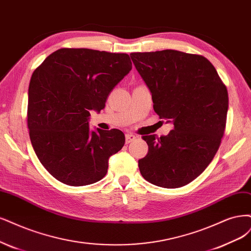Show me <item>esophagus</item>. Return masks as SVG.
Returning a JSON list of instances; mask_svg holds the SVG:
<instances>
[{
	"label": "esophagus",
	"mask_w": 251,
	"mask_h": 251,
	"mask_svg": "<svg viewBox=\"0 0 251 251\" xmlns=\"http://www.w3.org/2000/svg\"><path fill=\"white\" fill-rule=\"evenodd\" d=\"M136 139V136L133 134H126V143L128 144Z\"/></svg>",
	"instance_id": "esophagus-1"
}]
</instances>
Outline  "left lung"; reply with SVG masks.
<instances>
[{
  "mask_svg": "<svg viewBox=\"0 0 251 251\" xmlns=\"http://www.w3.org/2000/svg\"><path fill=\"white\" fill-rule=\"evenodd\" d=\"M151 93L167 136H143L149 152L138 161L142 176L163 188L191 183L209 166L224 134L228 94L213 64L175 50L129 54Z\"/></svg>",
  "mask_w": 251,
  "mask_h": 251,
  "instance_id": "8db88e82",
  "label": "left lung"
}]
</instances>
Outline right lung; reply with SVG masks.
<instances>
[{
  "mask_svg": "<svg viewBox=\"0 0 251 251\" xmlns=\"http://www.w3.org/2000/svg\"><path fill=\"white\" fill-rule=\"evenodd\" d=\"M132 70L127 54L60 49L34 71L29 85L28 127L40 163L68 186L97 183L109 158L123 149L117 128L89 127L90 111L105 108L109 93Z\"/></svg>",
  "mask_w": 251,
  "mask_h": 251,
  "instance_id": "add662e5",
  "label": "right lung"
}]
</instances>
